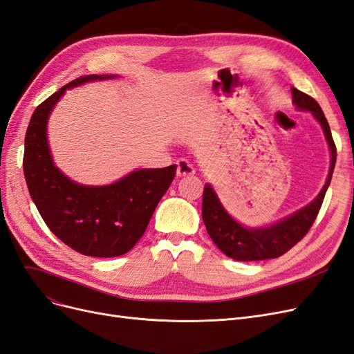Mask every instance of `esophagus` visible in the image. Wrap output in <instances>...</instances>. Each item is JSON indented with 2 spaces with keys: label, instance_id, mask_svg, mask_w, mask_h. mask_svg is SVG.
I'll return each mask as SVG.
<instances>
[{
  "label": "esophagus",
  "instance_id": "34e87169",
  "mask_svg": "<svg viewBox=\"0 0 354 354\" xmlns=\"http://www.w3.org/2000/svg\"><path fill=\"white\" fill-rule=\"evenodd\" d=\"M195 174V168L192 165L189 160L186 159H180L177 162V176L178 177H187V176H194Z\"/></svg>",
  "mask_w": 354,
  "mask_h": 354
}]
</instances>
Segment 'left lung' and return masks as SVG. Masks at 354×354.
Wrapping results in <instances>:
<instances>
[{
    "label": "left lung",
    "mask_w": 354,
    "mask_h": 354,
    "mask_svg": "<svg viewBox=\"0 0 354 354\" xmlns=\"http://www.w3.org/2000/svg\"><path fill=\"white\" fill-rule=\"evenodd\" d=\"M291 91L295 108L298 111L312 113L315 120L322 127L330 152L328 178L322 190L319 192V195L312 202L307 203L306 207L264 227H246L234 220L221 205L216 190L212 189L209 183H205L202 196V220L205 223L207 232L212 242L218 246V250L223 254H226L233 260L260 261L277 259V257L288 252L297 242L306 236V233L312 227L329 187L337 160V149L334 140H332L329 124L319 103L313 97L294 87Z\"/></svg>",
    "instance_id": "left-lung-1"
}]
</instances>
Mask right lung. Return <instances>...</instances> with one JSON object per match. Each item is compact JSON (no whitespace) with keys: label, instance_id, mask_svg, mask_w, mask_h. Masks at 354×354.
Returning a JSON list of instances; mask_svg holds the SVG:
<instances>
[{"label":"right lung","instance_id":"obj_1","mask_svg":"<svg viewBox=\"0 0 354 354\" xmlns=\"http://www.w3.org/2000/svg\"><path fill=\"white\" fill-rule=\"evenodd\" d=\"M113 78L116 75H85L42 102L28 125L24 155L29 195L48 229L77 252L102 259L128 252L143 236L177 169V165L134 169L115 183L87 186L55 165L47 124L62 95L85 82Z\"/></svg>","mask_w":354,"mask_h":354}]
</instances>
